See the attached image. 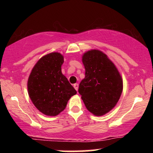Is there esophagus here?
I'll return each instance as SVG.
<instances>
[{
	"instance_id": "obj_1",
	"label": "esophagus",
	"mask_w": 153,
	"mask_h": 153,
	"mask_svg": "<svg viewBox=\"0 0 153 153\" xmlns=\"http://www.w3.org/2000/svg\"><path fill=\"white\" fill-rule=\"evenodd\" d=\"M73 86H74V89L76 90V91H78V88H79V84H78V83H74V85H73Z\"/></svg>"
}]
</instances>
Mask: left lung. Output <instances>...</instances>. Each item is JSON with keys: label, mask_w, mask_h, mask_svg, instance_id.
<instances>
[{"label": "left lung", "mask_w": 153, "mask_h": 153, "mask_svg": "<svg viewBox=\"0 0 153 153\" xmlns=\"http://www.w3.org/2000/svg\"><path fill=\"white\" fill-rule=\"evenodd\" d=\"M85 78L79 93L85 107L96 116L107 114L116 105L123 88V78L106 54L91 49L82 56Z\"/></svg>", "instance_id": "left-lung-1"}]
</instances>
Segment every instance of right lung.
Instances as JSON below:
<instances>
[{"instance_id": "right-lung-1", "label": "right lung", "mask_w": 153, "mask_h": 153, "mask_svg": "<svg viewBox=\"0 0 153 153\" xmlns=\"http://www.w3.org/2000/svg\"><path fill=\"white\" fill-rule=\"evenodd\" d=\"M64 56L58 52L44 56L35 65L28 80V92L35 107L46 116H56L66 108L76 91L62 74Z\"/></svg>"}]
</instances>
